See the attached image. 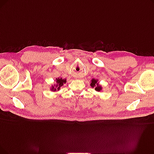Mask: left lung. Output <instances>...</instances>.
Wrapping results in <instances>:
<instances>
[{
    "label": "left lung",
    "mask_w": 154,
    "mask_h": 154,
    "mask_svg": "<svg viewBox=\"0 0 154 154\" xmlns=\"http://www.w3.org/2000/svg\"><path fill=\"white\" fill-rule=\"evenodd\" d=\"M98 80H96V79H92L91 80V86L92 87V88H95V90L96 91H98L99 92L100 91L102 90V87L101 85H99L98 82Z\"/></svg>",
    "instance_id": "obj_1"
}]
</instances>
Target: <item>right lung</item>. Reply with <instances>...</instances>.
<instances>
[{"label":"right lung","instance_id":"obj_1","mask_svg":"<svg viewBox=\"0 0 154 154\" xmlns=\"http://www.w3.org/2000/svg\"><path fill=\"white\" fill-rule=\"evenodd\" d=\"M66 82V79H62V78H58L56 79V83L57 84H55L54 85L51 86V90L52 91H57L60 90L61 87L63 85V84H65Z\"/></svg>","mask_w":154,"mask_h":154}]
</instances>
